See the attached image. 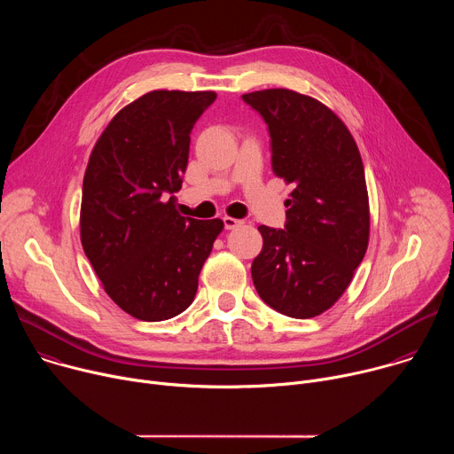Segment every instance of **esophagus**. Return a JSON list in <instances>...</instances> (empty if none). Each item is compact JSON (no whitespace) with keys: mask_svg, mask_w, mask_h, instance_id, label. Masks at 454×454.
<instances>
[{"mask_svg":"<svg viewBox=\"0 0 454 454\" xmlns=\"http://www.w3.org/2000/svg\"><path fill=\"white\" fill-rule=\"evenodd\" d=\"M223 221H224V228L226 230H233V228H237V226H240L242 224V221L240 219H235V217H223Z\"/></svg>","mask_w":454,"mask_h":454,"instance_id":"esophagus-1","label":"esophagus"}]
</instances>
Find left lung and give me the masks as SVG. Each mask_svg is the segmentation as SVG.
I'll list each match as a JSON object with an SVG mask.
<instances>
[{"label": "left lung", "mask_w": 454, "mask_h": 454, "mask_svg": "<svg viewBox=\"0 0 454 454\" xmlns=\"http://www.w3.org/2000/svg\"><path fill=\"white\" fill-rule=\"evenodd\" d=\"M242 100L268 123L275 176L294 184L286 230L258 226L264 246L253 284L275 310L314 317L347 291L368 247L363 160L343 120L312 97L273 88Z\"/></svg>", "instance_id": "8db88e82"}]
</instances>
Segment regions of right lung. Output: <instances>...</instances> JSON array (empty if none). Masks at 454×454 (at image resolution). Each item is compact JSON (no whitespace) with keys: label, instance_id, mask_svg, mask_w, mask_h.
I'll list each match as a JSON object with an SVG mask.
<instances>
[{"label":"right lung","instance_id":"add662e5","mask_svg":"<svg viewBox=\"0 0 454 454\" xmlns=\"http://www.w3.org/2000/svg\"><path fill=\"white\" fill-rule=\"evenodd\" d=\"M215 91L142 95L120 109L97 140L82 183L81 242L107 296L142 321L183 312L221 219L196 221L176 210L193 123Z\"/></svg>","mask_w":454,"mask_h":454}]
</instances>
